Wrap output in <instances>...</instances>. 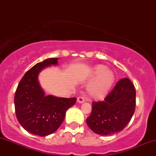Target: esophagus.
Here are the masks:
<instances>
[{
    "mask_svg": "<svg viewBox=\"0 0 156 156\" xmlns=\"http://www.w3.org/2000/svg\"><path fill=\"white\" fill-rule=\"evenodd\" d=\"M77 101H78V103H83V102L85 101V98H84L83 96H80L78 97V99H77Z\"/></svg>",
    "mask_w": 156,
    "mask_h": 156,
    "instance_id": "obj_1",
    "label": "esophagus"
}]
</instances>
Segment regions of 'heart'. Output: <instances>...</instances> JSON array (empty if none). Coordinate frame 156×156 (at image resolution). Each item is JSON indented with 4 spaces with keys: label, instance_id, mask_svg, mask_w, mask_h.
Instances as JSON below:
<instances>
[{
    "label": "heart",
    "instance_id": "heart-1",
    "mask_svg": "<svg viewBox=\"0 0 156 156\" xmlns=\"http://www.w3.org/2000/svg\"><path fill=\"white\" fill-rule=\"evenodd\" d=\"M94 80L89 85L87 92L90 98L101 100L108 94L115 80V75L111 69L103 64H99L94 67L92 71Z\"/></svg>",
    "mask_w": 156,
    "mask_h": 156
}]
</instances>
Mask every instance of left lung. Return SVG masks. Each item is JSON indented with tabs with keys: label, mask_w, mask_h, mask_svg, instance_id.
I'll list each match as a JSON object with an SVG mask.
<instances>
[{
	"label": "left lung",
	"mask_w": 156,
	"mask_h": 156,
	"mask_svg": "<svg viewBox=\"0 0 156 156\" xmlns=\"http://www.w3.org/2000/svg\"><path fill=\"white\" fill-rule=\"evenodd\" d=\"M136 107V89L128 78L117 82L103 101H94L87 123L94 133L108 136L121 131L133 117Z\"/></svg>",
	"instance_id": "8db88e82"
}]
</instances>
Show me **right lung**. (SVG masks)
I'll return each mask as SVG.
<instances>
[{
  "mask_svg": "<svg viewBox=\"0 0 156 156\" xmlns=\"http://www.w3.org/2000/svg\"><path fill=\"white\" fill-rule=\"evenodd\" d=\"M58 64V58H51L35 64L23 76L15 96L16 117L28 132L39 136L54 133L63 122L66 112L75 105L76 98L46 96L38 80L42 69Z\"/></svg>",
  "mask_w": 156,
  "mask_h": 156,
  "instance_id": "right-lung-1",
  "label": "right lung"
}]
</instances>
